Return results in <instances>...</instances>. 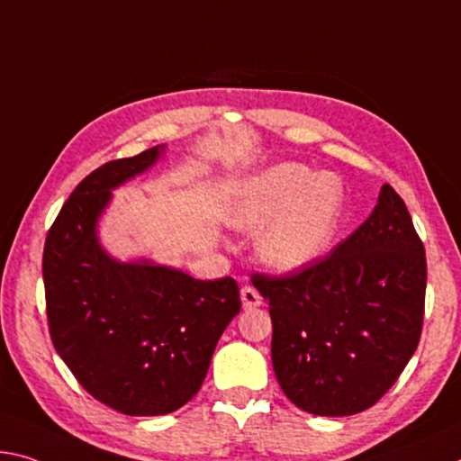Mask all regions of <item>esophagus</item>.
Segmentation results:
<instances>
[{"instance_id": "esophagus-1", "label": "esophagus", "mask_w": 461, "mask_h": 461, "mask_svg": "<svg viewBox=\"0 0 461 461\" xmlns=\"http://www.w3.org/2000/svg\"><path fill=\"white\" fill-rule=\"evenodd\" d=\"M240 295H242V305H244L246 310L258 308V305L262 303L260 294L254 287H250V285H246V287H242V291H240Z\"/></svg>"}]
</instances>
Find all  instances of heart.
Segmentation results:
<instances>
[{
	"instance_id": "1",
	"label": "heart",
	"mask_w": 461,
	"mask_h": 461,
	"mask_svg": "<svg viewBox=\"0 0 461 461\" xmlns=\"http://www.w3.org/2000/svg\"><path fill=\"white\" fill-rule=\"evenodd\" d=\"M345 193L340 182L295 162L276 164L246 186L233 223L262 230L257 252L267 267L295 273L318 262L340 228Z\"/></svg>"
}]
</instances>
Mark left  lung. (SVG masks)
<instances>
[{
  "label": "left lung",
  "mask_w": 461,
  "mask_h": 461,
  "mask_svg": "<svg viewBox=\"0 0 461 461\" xmlns=\"http://www.w3.org/2000/svg\"><path fill=\"white\" fill-rule=\"evenodd\" d=\"M252 285L270 305L275 375L305 412L367 411L419 347L425 246L390 185L374 213L328 257L295 273L252 275Z\"/></svg>",
  "instance_id": "left-lung-1"
}]
</instances>
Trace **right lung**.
<instances>
[{"mask_svg": "<svg viewBox=\"0 0 461 461\" xmlns=\"http://www.w3.org/2000/svg\"><path fill=\"white\" fill-rule=\"evenodd\" d=\"M164 145L86 176L50 225L42 252L49 332L82 388L129 416L178 411L201 390L219 336L240 312L231 276L199 281L151 260L121 262L98 240V219Z\"/></svg>", "mask_w": 461, "mask_h": 461, "instance_id": "right-lung-1", "label": "right lung"}]
</instances>
